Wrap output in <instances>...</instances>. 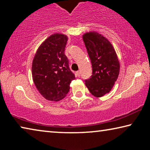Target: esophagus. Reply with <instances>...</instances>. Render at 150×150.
<instances>
[{"label":"esophagus","instance_id":"1","mask_svg":"<svg viewBox=\"0 0 150 150\" xmlns=\"http://www.w3.org/2000/svg\"><path fill=\"white\" fill-rule=\"evenodd\" d=\"M80 75H81V73H80V71H78L76 72V75H77V77H80Z\"/></svg>","mask_w":150,"mask_h":150}]
</instances>
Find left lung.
<instances>
[{
  "instance_id": "left-lung-1",
  "label": "left lung",
  "mask_w": 150,
  "mask_h": 150,
  "mask_svg": "<svg viewBox=\"0 0 150 150\" xmlns=\"http://www.w3.org/2000/svg\"><path fill=\"white\" fill-rule=\"evenodd\" d=\"M92 64V75L85 81L88 91L96 97L109 93L120 71V63L112 45L100 34L95 32L83 35Z\"/></svg>"
}]
</instances>
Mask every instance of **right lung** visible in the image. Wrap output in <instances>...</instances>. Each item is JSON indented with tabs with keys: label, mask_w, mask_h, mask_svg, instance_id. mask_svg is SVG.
I'll return each instance as SVG.
<instances>
[{
	"label": "right lung",
	"mask_w": 150,
	"mask_h": 150,
	"mask_svg": "<svg viewBox=\"0 0 150 150\" xmlns=\"http://www.w3.org/2000/svg\"><path fill=\"white\" fill-rule=\"evenodd\" d=\"M67 40L64 34L50 35L40 45L33 59V81L40 93L48 100L63 99L75 79L65 55Z\"/></svg>",
	"instance_id": "obj_1"
}]
</instances>
